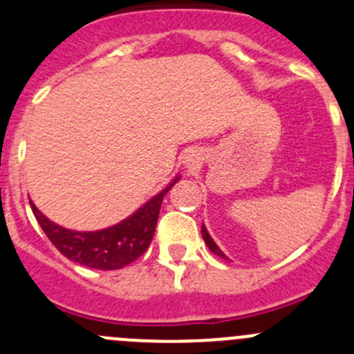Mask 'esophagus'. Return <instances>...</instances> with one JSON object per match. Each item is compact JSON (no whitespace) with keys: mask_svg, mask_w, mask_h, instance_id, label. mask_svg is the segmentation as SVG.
Instances as JSON below:
<instances>
[{"mask_svg":"<svg viewBox=\"0 0 354 354\" xmlns=\"http://www.w3.org/2000/svg\"><path fill=\"white\" fill-rule=\"evenodd\" d=\"M185 162H187V164H188V166H190V164H194V162H195L194 156H188V157H187V160H185Z\"/></svg>","mask_w":354,"mask_h":354,"instance_id":"esophagus-1","label":"esophagus"}]
</instances>
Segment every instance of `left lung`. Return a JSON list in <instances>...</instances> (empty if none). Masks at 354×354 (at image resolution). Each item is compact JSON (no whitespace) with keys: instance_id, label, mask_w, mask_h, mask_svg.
I'll use <instances>...</instances> for the list:
<instances>
[{"instance_id":"left-lung-1","label":"left lung","mask_w":354,"mask_h":354,"mask_svg":"<svg viewBox=\"0 0 354 354\" xmlns=\"http://www.w3.org/2000/svg\"><path fill=\"white\" fill-rule=\"evenodd\" d=\"M202 236H204V242L207 243V247H209V249H211V252L218 254V256H219V257H223V259H228V257H226L225 254L221 252V249H219V247L216 245V243H214V240L211 239V235H209V233H207V230H205V226H204V225H202Z\"/></svg>"}]
</instances>
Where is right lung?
<instances>
[{
	"label": "right lung",
	"mask_w": 354,
	"mask_h": 354,
	"mask_svg": "<svg viewBox=\"0 0 354 354\" xmlns=\"http://www.w3.org/2000/svg\"><path fill=\"white\" fill-rule=\"evenodd\" d=\"M176 181L178 178L124 221L97 232H74L64 228L50 221L32 204V201L29 202L43 232L67 259L75 261L88 268L119 270L138 259L149 249L164 195L173 188Z\"/></svg>",
	"instance_id": "1"
}]
</instances>
